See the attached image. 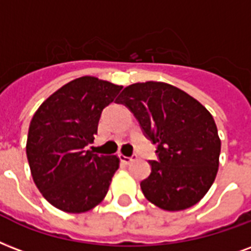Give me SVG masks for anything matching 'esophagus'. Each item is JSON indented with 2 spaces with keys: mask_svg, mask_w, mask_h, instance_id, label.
Instances as JSON below:
<instances>
[{
  "mask_svg": "<svg viewBox=\"0 0 251 251\" xmlns=\"http://www.w3.org/2000/svg\"><path fill=\"white\" fill-rule=\"evenodd\" d=\"M120 159L124 164H130L135 159V156H125V155H120Z\"/></svg>",
  "mask_w": 251,
  "mask_h": 251,
  "instance_id": "esophagus-1",
  "label": "esophagus"
}]
</instances>
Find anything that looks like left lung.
<instances>
[{"mask_svg":"<svg viewBox=\"0 0 251 251\" xmlns=\"http://www.w3.org/2000/svg\"><path fill=\"white\" fill-rule=\"evenodd\" d=\"M116 101L133 112L145 134L158 145V160L150 162V176L141 181L145 198L170 212L198 204L215 181L221 151L208 109L162 81L127 85Z\"/></svg>","mask_w":251,"mask_h":251,"instance_id":"1","label":"left lung"}]
</instances>
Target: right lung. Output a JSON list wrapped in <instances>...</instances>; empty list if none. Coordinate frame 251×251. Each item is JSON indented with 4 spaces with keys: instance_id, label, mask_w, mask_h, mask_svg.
Segmentation results:
<instances>
[{
    "instance_id": "add662e5",
    "label": "right lung",
    "mask_w": 251,
    "mask_h": 251,
    "mask_svg": "<svg viewBox=\"0 0 251 251\" xmlns=\"http://www.w3.org/2000/svg\"><path fill=\"white\" fill-rule=\"evenodd\" d=\"M121 89L81 76L53 92L34 113L26 142L28 166L36 188L57 209L84 213L108 194L120 158L84 147L93 142L102 109Z\"/></svg>"
}]
</instances>
